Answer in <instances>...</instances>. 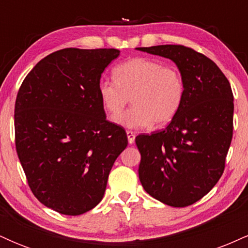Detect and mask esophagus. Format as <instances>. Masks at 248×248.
<instances>
[{
	"instance_id": "obj_1",
	"label": "esophagus",
	"mask_w": 248,
	"mask_h": 248,
	"mask_svg": "<svg viewBox=\"0 0 248 248\" xmlns=\"http://www.w3.org/2000/svg\"><path fill=\"white\" fill-rule=\"evenodd\" d=\"M127 138L129 144H133L135 142V133L132 132V130H127Z\"/></svg>"
}]
</instances>
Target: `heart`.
Here are the masks:
<instances>
[{
	"mask_svg": "<svg viewBox=\"0 0 248 248\" xmlns=\"http://www.w3.org/2000/svg\"><path fill=\"white\" fill-rule=\"evenodd\" d=\"M114 80H101L98 93L105 109L116 118L131 99L133 106L116 119L121 126L143 128L169 124L178 113L186 94L177 67L156 59L132 58L114 69Z\"/></svg>",
	"mask_w": 248,
	"mask_h": 248,
	"instance_id": "b5f03b06",
	"label": "heart"
}]
</instances>
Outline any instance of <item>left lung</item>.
Masks as SVG:
<instances>
[{
    "instance_id": "1",
    "label": "left lung",
    "mask_w": 248,
    "mask_h": 248,
    "mask_svg": "<svg viewBox=\"0 0 248 248\" xmlns=\"http://www.w3.org/2000/svg\"><path fill=\"white\" fill-rule=\"evenodd\" d=\"M177 65L186 94L166 129L136 136L139 178L162 203L184 207L203 198L221 177L233 135V93L215 62L184 45L136 47Z\"/></svg>"
}]
</instances>
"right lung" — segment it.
<instances>
[{"label":"right lung","mask_w":248,"mask_h":248,"mask_svg":"<svg viewBox=\"0 0 248 248\" xmlns=\"http://www.w3.org/2000/svg\"><path fill=\"white\" fill-rule=\"evenodd\" d=\"M116 49L69 47L51 53L25 77L15 102V143L35 197L62 215L98 205L108 175L128 144L106 120L98 93Z\"/></svg>","instance_id":"obj_1"}]
</instances>
